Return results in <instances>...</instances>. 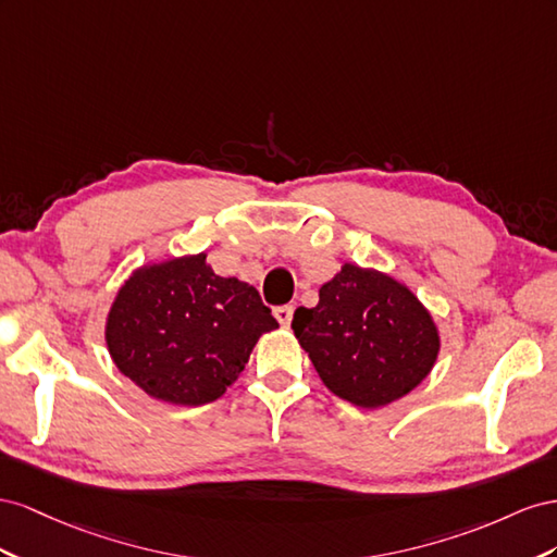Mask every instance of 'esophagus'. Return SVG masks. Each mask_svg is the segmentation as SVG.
<instances>
[{
  "instance_id": "1",
  "label": "esophagus",
  "mask_w": 557,
  "mask_h": 557,
  "mask_svg": "<svg viewBox=\"0 0 557 557\" xmlns=\"http://www.w3.org/2000/svg\"><path fill=\"white\" fill-rule=\"evenodd\" d=\"M275 317H277V322L282 326H289L292 324V317H294V306H280V308H275Z\"/></svg>"
}]
</instances>
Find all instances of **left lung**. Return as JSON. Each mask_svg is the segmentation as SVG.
<instances>
[{
	"mask_svg": "<svg viewBox=\"0 0 557 557\" xmlns=\"http://www.w3.org/2000/svg\"><path fill=\"white\" fill-rule=\"evenodd\" d=\"M292 329L322 383L361 408L387 406L418 387L441 347L416 294L352 263L322 284L320 304L294 312Z\"/></svg>",
	"mask_w": 557,
	"mask_h": 557,
	"instance_id": "1",
	"label": "left lung"
}]
</instances>
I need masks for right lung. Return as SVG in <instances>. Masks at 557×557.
Instances as JSON below:
<instances>
[{
  "label": "right lung",
  "instance_id": "obj_1",
  "mask_svg": "<svg viewBox=\"0 0 557 557\" xmlns=\"http://www.w3.org/2000/svg\"><path fill=\"white\" fill-rule=\"evenodd\" d=\"M205 259L196 253L139 268L109 310V355L153 399H219L245 371L261 333L277 329L257 289L219 277Z\"/></svg>",
  "mask_w": 557,
  "mask_h": 557
}]
</instances>
